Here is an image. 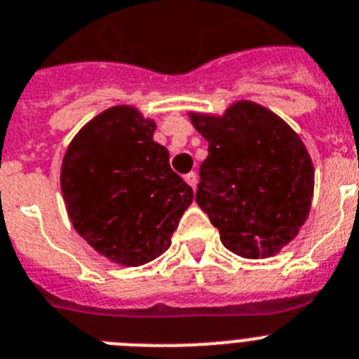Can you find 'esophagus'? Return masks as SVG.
<instances>
[{
  "mask_svg": "<svg viewBox=\"0 0 359 359\" xmlns=\"http://www.w3.org/2000/svg\"><path fill=\"white\" fill-rule=\"evenodd\" d=\"M184 180H186V182H188L193 189L197 188L198 179H197V173H195V171H189L188 175H184Z\"/></svg>",
  "mask_w": 359,
  "mask_h": 359,
  "instance_id": "1",
  "label": "esophagus"
}]
</instances>
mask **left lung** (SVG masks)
<instances>
[{
    "label": "left lung",
    "mask_w": 359,
    "mask_h": 359,
    "mask_svg": "<svg viewBox=\"0 0 359 359\" xmlns=\"http://www.w3.org/2000/svg\"><path fill=\"white\" fill-rule=\"evenodd\" d=\"M189 119L210 144L195 201L224 248L244 258L276 255L311 210L314 168L302 139L251 101L235 102L222 117L189 114Z\"/></svg>",
    "instance_id": "8db88e82"
}]
</instances>
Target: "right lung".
I'll return each instance as SVG.
<instances>
[{
  "mask_svg": "<svg viewBox=\"0 0 359 359\" xmlns=\"http://www.w3.org/2000/svg\"><path fill=\"white\" fill-rule=\"evenodd\" d=\"M155 123L133 106L93 117L68 146L61 191L72 224L97 253L142 266L171 245L193 189L154 141Z\"/></svg>",
  "mask_w": 359,
  "mask_h": 359,
  "instance_id": "right-lung-1",
  "label": "right lung"
}]
</instances>
